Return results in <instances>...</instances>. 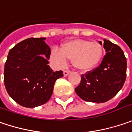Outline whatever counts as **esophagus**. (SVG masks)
Masks as SVG:
<instances>
[{"instance_id": "obj_1", "label": "esophagus", "mask_w": 132, "mask_h": 132, "mask_svg": "<svg viewBox=\"0 0 132 132\" xmlns=\"http://www.w3.org/2000/svg\"><path fill=\"white\" fill-rule=\"evenodd\" d=\"M69 73H70V71H67V70H65V71H63V76H64V77H66V76H68V75H69Z\"/></svg>"}]
</instances>
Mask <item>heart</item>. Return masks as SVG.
<instances>
[{
  "label": "heart",
  "instance_id": "b5f03b06",
  "mask_svg": "<svg viewBox=\"0 0 132 132\" xmlns=\"http://www.w3.org/2000/svg\"><path fill=\"white\" fill-rule=\"evenodd\" d=\"M103 56V47L97 41L75 39L61 46V50L54 48L51 51L50 60L60 68L66 66L67 59L72 60L75 68L89 71L97 66Z\"/></svg>",
  "mask_w": 132,
  "mask_h": 132
}]
</instances>
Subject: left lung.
<instances>
[{
    "label": "left lung",
    "instance_id": "left-lung-1",
    "mask_svg": "<svg viewBox=\"0 0 132 132\" xmlns=\"http://www.w3.org/2000/svg\"><path fill=\"white\" fill-rule=\"evenodd\" d=\"M106 49L102 63L92 72L82 75L80 85L75 88L77 95L83 100L105 103L122 89L126 77V58L123 50L106 39L99 41Z\"/></svg>",
    "mask_w": 132,
    "mask_h": 132
}]
</instances>
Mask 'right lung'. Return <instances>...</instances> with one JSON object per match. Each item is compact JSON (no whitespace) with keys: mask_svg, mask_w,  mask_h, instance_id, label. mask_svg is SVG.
Here are the masks:
<instances>
[{"mask_svg":"<svg viewBox=\"0 0 132 132\" xmlns=\"http://www.w3.org/2000/svg\"><path fill=\"white\" fill-rule=\"evenodd\" d=\"M46 37L28 38L10 49L4 66V84L9 96L20 106L35 108L46 103L55 81L63 76L49 66L51 49Z\"/></svg>","mask_w":132,"mask_h":132,"instance_id":"1","label":"right lung"}]
</instances>
